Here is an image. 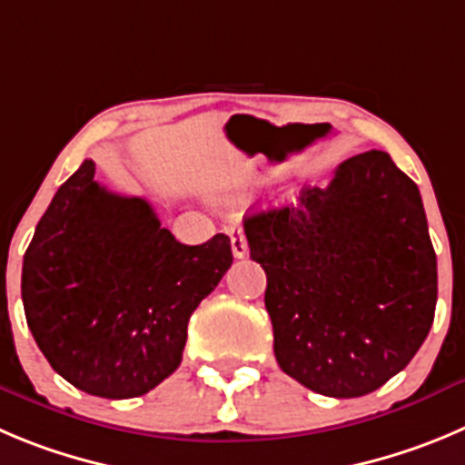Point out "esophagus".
Segmentation results:
<instances>
[{
    "label": "esophagus",
    "mask_w": 465,
    "mask_h": 465,
    "mask_svg": "<svg viewBox=\"0 0 465 465\" xmlns=\"http://www.w3.org/2000/svg\"><path fill=\"white\" fill-rule=\"evenodd\" d=\"M229 233V241H232V252L236 259H242L247 254V238H245V232H242L241 224H232V227L227 229Z\"/></svg>",
    "instance_id": "obj_1"
}]
</instances>
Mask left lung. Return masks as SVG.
Returning a JSON list of instances; mask_svg holds the SVG:
<instances>
[{"label": "left lung", "instance_id": "8db88e82", "mask_svg": "<svg viewBox=\"0 0 465 465\" xmlns=\"http://www.w3.org/2000/svg\"><path fill=\"white\" fill-rule=\"evenodd\" d=\"M266 271L284 374L325 397L388 383L427 340L438 298L422 197L385 151L344 160L328 188L245 218Z\"/></svg>", "mask_w": 465, "mask_h": 465}]
</instances>
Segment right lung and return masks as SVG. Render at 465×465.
Returning <instances> with one entry per match:
<instances>
[{"label": "right lung", "instance_id": "1", "mask_svg": "<svg viewBox=\"0 0 465 465\" xmlns=\"http://www.w3.org/2000/svg\"><path fill=\"white\" fill-rule=\"evenodd\" d=\"M84 160L56 190L23 262L27 325L52 370L94 397H142L176 371L188 321L232 266L215 233L183 245L142 197Z\"/></svg>", "mask_w": 465, "mask_h": 465}]
</instances>
